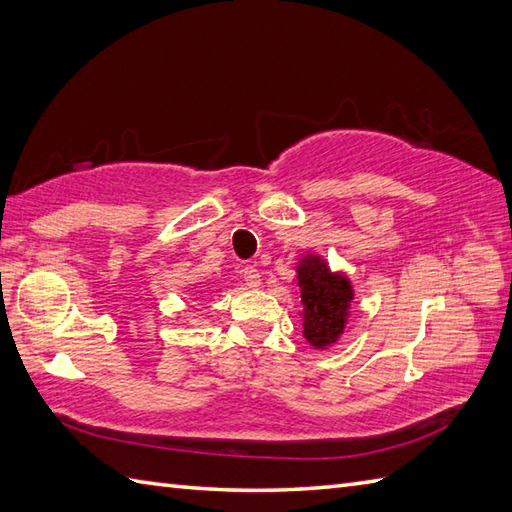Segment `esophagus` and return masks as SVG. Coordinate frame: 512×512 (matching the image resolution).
Wrapping results in <instances>:
<instances>
[{
	"mask_svg": "<svg viewBox=\"0 0 512 512\" xmlns=\"http://www.w3.org/2000/svg\"><path fill=\"white\" fill-rule=\"evenodd\" d=\"M242 275H244V281H246L248 288L257 290L259 285H261V275H259V270H257L255 266H246V268L242 270Z\"/></svg>",
	"mask_w": 512,
	"mask_h": 512,
	"instance_id": "esophagus-1",
	"label": "esophagus"
}]
</instances>
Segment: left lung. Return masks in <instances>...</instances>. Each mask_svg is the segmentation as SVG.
Instances as JSON below:
<instances>
[{"instance_id":"8db88e82","label":"left lung","mask_w":512,"mask_h":512,"mask_svg":"<svg viewBox=\"0 0 512 512\" xmlns=\"http://www.w3.org/2000/svg\"><path fill=\"white\" fill-rule=\"evenodd\" d=\"M296 294L301 299L303 338L316 351L338 344L351 318L355 299L353 283L344 270H331L329 261L314 251H305L296 261Z\"/></svg>"}]
</instances>
